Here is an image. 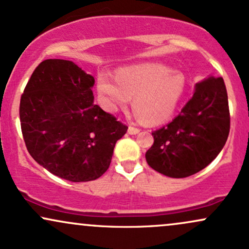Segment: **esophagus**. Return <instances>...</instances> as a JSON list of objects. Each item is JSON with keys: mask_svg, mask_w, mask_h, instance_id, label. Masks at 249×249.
<instances>
[{"mask_svg": "<svg viewBox=\"0 0 249 249\" xmlns=\"http://www.w3.org/2000/svg\"><path fill=\"white\" fill-rule=\"evenodd\" d=\"M139 131L141 130H139L138 127H134V126H132V125H130L127 128L128 134H137V133H139Z\"/></svg>", "mask_w": 249, "mask_h": 249, "instance_id": "34e87169", "label": "esophagus"}]
</instances>
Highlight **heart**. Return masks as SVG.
Here are the masks:
<instances>
[{
    "label": "heart",
    "instance_id": "obj_1",
    "mask_svg": "<svg viewBox=\"0 0 249 249\" xmlns=\"http://www.w3.org/2000/svg\"><path fill=\"white\" fill-rule=\"evenodd\" d=\"M186 87V78L180 71L159 63L121 68L115 77L107 71L97 76V92L105 110L116 112L128 105L133 97L137 113L147 124H159L171 118Z\"/></svg>",
    "mask_w": 249,
    "mask_h": 249
}]
</instances>
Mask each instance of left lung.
Instances as JSON below:
<instances>
[{
	"label": "left lung",
	"instance_id": "1",
	"mask_svg": "<svg viewBox=\"0 0 249 249\" xmlns=\"http://www.w3.org/2000/svg\"><path fill=\"white\" fill-rule=\"evenodd\" d=\"M231 126L222 77L196 85L192 98L172 122L152 132L153 145L145 158L157 172L186 178L211 164L225 146Z\"/></svg>",
	"mask_w": 249,
	"mask_h": 249
}]
</instances>
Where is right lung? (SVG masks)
Listing matches in <instances>:
<instances>
[{
	"label": "right lung",
	"instance_id": "1",
	"mask_svg": "<svg viewBox=\"0 0 249 249\" xmlns=\"http://www.w3.org/2000/svg\"><path fill=\"white\" fill-rule=\"evenodd\" d=\"M95 78L65 59H45L19 103L28 152L41 166L73 182L90 181L110 166L127 126L93 104Z\"/></svg>",
	"mask_w": 249,
	"mask_h": 249
}]
</instances>
